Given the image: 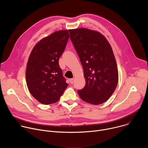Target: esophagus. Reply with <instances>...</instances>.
<instances>
[{
	"instance_id": "esophagus-1",
	"label": "esophagus",
	"mask_w": 148,
	"mask_h": 148,
	"mask_svg": "<svg viewBox=\"0 0 148 148\" xmlns=\"http://www.w3.org/2000/svg\"><path fill=\"white\" fill-rule=\"evenodd\" d=\"M70 82L71 84H73L74 82V78H71L70 79Z\"/></svg>"
}]
</instances>
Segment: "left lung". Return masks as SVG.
I'll return each mask as SVG.
<instances>
[{"instance_id":"8db88e82","label":"left lung","mask_w":148,"mask_h":148,"mask_svg":"<svg viewBox=\"0 0 148 148\" xmlns=\"http://www.w3.org/2000/svg\"><path fill=\"white\" fill-rule=\"evenodd\" d=\"M70 39L79 56L86 84L78 90L80 98L98 105L107 101L118 82L115 56L107 40L99 32L87 29L70 30Z\"/></svg>"}]
</instances>
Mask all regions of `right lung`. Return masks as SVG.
<instances>
[{
    "instance_id": "right-lung-1",
    "label": "right lung",
    "mask_w": 148,
    "mask_h": 148,
    "mask_svg": "<svg viewBox=\"0 0 148 148\" xmlns=\"http://www.w3.org/2000/svg\"><path fill=\"white\" fill-rule=\"evenodd\" d=\"M70 37L69 30L53 33L36 44L29 56L26 72L28 89L38 102H57L68 86L58 60Z\"/></svg>"
}]
</instances>
